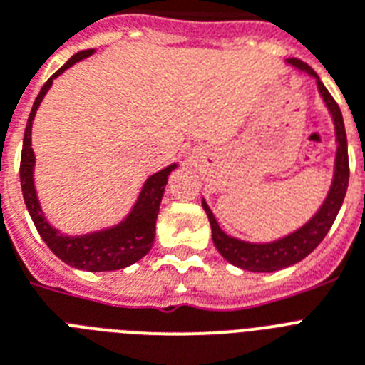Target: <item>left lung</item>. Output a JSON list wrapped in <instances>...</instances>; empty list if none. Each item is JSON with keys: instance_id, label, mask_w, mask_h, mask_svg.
Instances as JSON below:
<instances>
[{"instance_id": "1", "label": "left lung", "mask_w": 365, "mask_h": 365, "mask_svg": "<svg viewBox=\"0 0 365 365\" xmlns=\"http://www.w3.org/2000/svg\"><path fill=\"white\" fill-rule=\"evenodd\" d=\"M293 67L306 71L309 76L317 80L319 93L323 96L324 104L332 113L334 126H336V140H338V153H336V171H334V180L328 192L323 207L317 210V215L309 220L308 224L302 225L294 233L287 235L284 239L274 240L267 244H252L244 240L233 239L220 230L215 215L210 212L209 205L203 201V209L209 216L210 230H212V242L225 261H230L235 267H240L250 272H276L279 269L291 267V264L302 261L313 250L317 248L321 240L327 237V233L332 227L334 220L338 216L341 203L345 200V192L349 186V153H347V134H345V125H343V115L339 110L338 102L328 93L324 83L319 80L317 72L309 67L308 63L300 59H287Z\"/></svg>"}]
</instances>
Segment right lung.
Wrapping results in <instances>:
<instances>
[{
    "label": "right lung",
    "mask_w": 365,
    "mask_h": 365,
    "mask_svg": "<svg viewBox=\"0 0 365 365\" xmlns=\"http://www.w3.org/2000/svg\"><path fill=\"white\" fill-rule=\"evenodd\" d=\"M93 52L95 50H83V52H78L76 56H72L42 86L41 93L35 98V104H33L29 119H27L26 132H24L22 158H20V185H22L24 201H26V207L29 210V216H31L33 224L37 227L42 240L48 244V248L71 267L89 270V272H108V270L125 269L128 264L140 261L143 255H147V252L155 242V225L156 218H158V210H160L164 188L168 185V175L175 170L177 164L168 165L165 170H160L145 180V185L141 188L140 197L135 201L130 215L126 216L121 224H117L115 227L81 235V237H67V235H61L48 224L44 215H42L35 185H33V165H35V155H33L31 149L33 119H35V113L41 106L42 98H44L50 86L53 83V78H57L61 72L72 67L74 63L89 57Z\"/></svg>",
    "instance_id": "1"
}]
</instances>
